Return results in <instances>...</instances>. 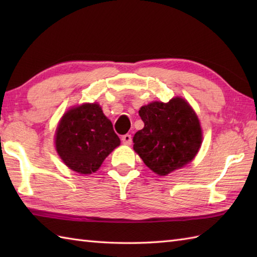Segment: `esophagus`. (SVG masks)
Returning <instances> with one entry per match:
<instances>
[{
    "label": "esophagus",
    "mask_w": 257,
    "mask_h": 257,
    "mask_svg": "<svg viewBox=\"0 0 257 257\" xmlns=\"http://www.w3.org/2000/svg\"><path fill=\"white\" fill-rule=\"evenodd\" d=\"M121 140H122V144H123V145H127V146L132 145V143H133L132 135H129V134H127V135H123L122 137H121Z\"/></svg>",
    "instance_id": "esophagus-1"
}]
</instances>
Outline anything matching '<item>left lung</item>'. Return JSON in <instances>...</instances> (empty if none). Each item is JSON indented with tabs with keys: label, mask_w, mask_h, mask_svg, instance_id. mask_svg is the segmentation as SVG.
Returning a JSON list of instances; mask_svg holds the SVG:
<instances>
[{
	"label": "left lung",
	"mask_w": 257,
	"mask_h": 257,
	"mask_svg": "<svg viewBox=\"0 0 257 257\" xmlns=\"http://www.w3.org/2000/svg\"><path fill=\"white\" fill-rule=\"evenodd\" d=\"M145 127L136 133L134 150L145 165L167 176L194 159L202 144L200 120L181 97L152 101L139 110Z\"/></svg>",
	"instance_id": "obj_1"
}]
</instances>
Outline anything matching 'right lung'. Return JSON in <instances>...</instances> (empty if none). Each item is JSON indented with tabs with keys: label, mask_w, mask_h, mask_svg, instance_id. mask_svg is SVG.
<instances>
[{
	"label": "right lung",
	"mask_w": 257,
	"mask_h": 257,
	"mask_svg": "<svg viewBox=\"0 0 257 257\" xmlns=\"http://www.w3.org/2000/svg\"><path fill=\"white\" fill-rule=\"evenodd\" d=\"M120 145L112 123L98 103L70 108L59 121L55 146L58 156L73 171L96 172L107 156Z\"/></svg>",
	"instance_id": "obj_1"
}]
</instances>
